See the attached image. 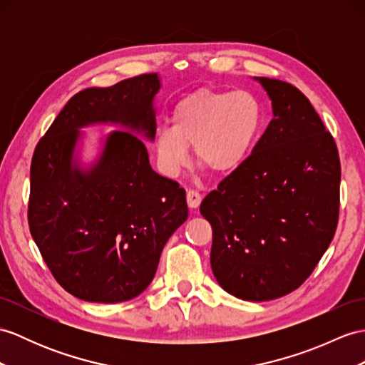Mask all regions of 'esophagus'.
Wrapping results in <instances>:
<instances>
[{"label": "esophagus", "mask_w": 365, "mask_h": 365, "mask_svg": "<svg viewBox=\"0 0 365 365\" xmlns=\"http://www.w3.org/2000/svg\"><path fill=\"white\" fill-rule=\"evenodd\" d=\"M200 202H201L200 192L195 190V189H189L187 190V204H189V207L197 209L200 206Z\"/></svg>", "instance_id": "esophagus-1"}]
</instances>
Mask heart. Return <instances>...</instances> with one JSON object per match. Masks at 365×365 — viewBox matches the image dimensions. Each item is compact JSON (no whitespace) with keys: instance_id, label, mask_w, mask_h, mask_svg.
Returning <instances> with one entry per match:
<instances>
[{"instance_id":"obj_1","label":"heart","mask_w":365,"mask_h":365,"mask_svg":"<svg viewBox=\"0 0 365 365\" xmlns=\"http://www.w3.org/2000/svg\"><path fill=\"white\" fill-rule=\"evenodd\" d=\"M263 105L246 90L193 91L175 105L172 127L155 138L158 167L175 176L187 164L189 147L197 163L215 173H229L245 163L259 139Z\"/></svg>"}]
</instances>
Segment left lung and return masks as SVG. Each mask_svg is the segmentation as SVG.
Masks as SVG:
<instances>
[{
    "label": "left lung",
    "instance_id": "1",
    "mask_svg": "<svg viewBox=\"0 0 365 365\" xmlns=\"http://www.w3.org/2000/svg\"><path fill=\"white\" fill-rule=\"evenodd\" d=\"M274 118L245 163L202 200L212 226L210 264L223 289L272 300L297 289L330 246L339 220L336 142L307 96L255 77Z\"/></svg>",
    "mask_w": 365,
    "mask_h": 365
}]
</instances>
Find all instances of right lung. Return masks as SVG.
Returning a JSON list of instances; mask_svg holds the SVG:
<instances>
[{"mask_svg":"<svg viewBox=\"0 0 365 365\" xmlns=\"http://www.w3.org/2000/svg\"><path fill=\"white\" fill-rule=\"evenodd\" d=\"M156 74L74 94L38 140L31 163L29 230L58 285L86 302L139 296L158 269L164 245L189 215L185 190L150 167L130 131L106 139L90 172L71 165L80 127L114 122L153 139Z\"/></svg>","mask_w":365,"mask_h":365,"instance_id":"obj_1","label":"right lung"}]
</instances>
